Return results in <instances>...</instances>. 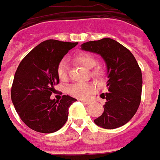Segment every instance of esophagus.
Wrapping results in <instances>:
<instances>
[{
	"label": "esophagus",
	"instance_id": "obj_1",
	"mask_svg": "<svg viewBox=\"0 0 160 160\" xmlns=\"http://www.w3.org/2000/svg\"><path fill=\"white\" fill-rule=\"evenodd\" d=\"M81 102H83L86 104H89V103H91V101H89V100H80Z\"/></svg>",
	"mask_w": 160,
	"mask_h": 160
}]
</instances>
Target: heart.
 Masks as SVG:
<instances>
[{"instance_id": "1", "label": "heart", "mask_w": 160, "mask_h": 160, "mask_svg": "<svg viewBox=\"0 0 160 160\" xmlns=\"http://www.w3.org/2000/svg\"><path fill=\"white\" fill-rule=\"evenodd\" d=\"M76 62H78L81 66H83L88 69H90L92 67H94L96 64V58L94 55L90 54V53H80L79 55H77L75 58ZM67 62L66 60H62L58 66L57 72L58 78L61 80H66L67 79ZM102 70L100 67L94 68L92 74L94 76H101L102 74ZM96 90V85L93 82H82V83H76V84L71 85L68 88H67V93L79 99H86L91 94H93Z\"/></svg>"}]
</instances>
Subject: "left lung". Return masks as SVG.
<instances>
[{"mask_svg": "<svg viewBox=\"0 0 160 160\" xmlns=\"http://www.w3.org/2000/svg\"><path fill=\"white\" fill-rule=\"evenodd\" d=\"M81 50L101 55L107 67L108 92L102 115L94 123L103 129H117L134 117L139 107L142 93V72L133 54L111 38L89 41Z\"/></svg>", "mask_w": 160, "mask_h": 160, "instance_id": "left-lung-1", "label": "left lung"}]
</instances>
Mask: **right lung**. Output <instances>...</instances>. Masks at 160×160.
<instances>
[{
	"mask_svg": "<svg viewBox=\"0 0 160 160\" xmlns=\"http://www.w3.org/2000/svg\"><path fill=\"white\" fill-rule=\"evenodd\" d=\"M78 43L49 39L37 45L21 61L11 88V100L22 121L31 130L52 133L67 121L68 108L77 101L63 95L52 100L59 82L57 69L62 58Z\"/></svg>",
	"mask_w": 160,
	"mask_h": 160,
	"instance_id": "add662e5",
	"label": "right lung"
}]
</instances>
